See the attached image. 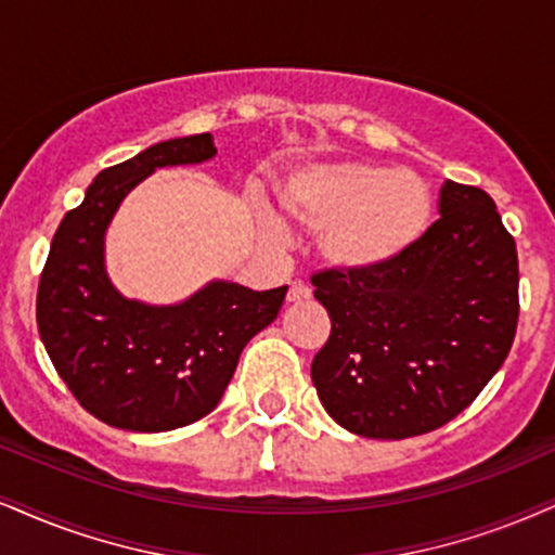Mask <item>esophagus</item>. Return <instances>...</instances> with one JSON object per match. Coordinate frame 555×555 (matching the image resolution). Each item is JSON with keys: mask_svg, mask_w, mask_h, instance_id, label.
Listing matches in <instances>:
<instances>
[{"mask_svg": "<svg viewBox=\"0 0 555 555\" xmlns=\"http://www.w3.org/2000/svg\"><path fill=\"white\" fill-rule=\"evenodd\" d=\"M311 298V288L304 283V280H293L288 288V300H306Z\"/></svg>", "mask_w": 555, "mask_h": 555, "instance_id": "obj_1", "label": "esophagus"}]
</instances>
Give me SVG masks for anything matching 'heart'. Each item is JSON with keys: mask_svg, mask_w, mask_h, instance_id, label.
Masks as SVG:
<instances>
[{"mask_svg": "<svg viewBox=\"0 0 555 555\" xmlns=\"http://www.w3.org/2000/svg\"><path fill=\"white\" fill-rule=\"evenodd\" d=\"M280 208L296 223L321 229V259L341 272L386 270L424 242L435 195L420 175L373 162H337L293 175ZM267 231H275L262 218Z\"/></svg>", "mask_w": 555, "mask_h": 555, "instance_id": "1", "label": "heart"}]
</instances>
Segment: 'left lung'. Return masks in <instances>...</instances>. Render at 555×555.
<instances>
[{"mask_svg": "<svg viewBox=\"0 0 555 555\" xmlns=\"http://www.w3.org/2000/svg\"><path fill=\"white\" fill-rule=\"evenodd\" d=\"M332 319L311 362L324 409L373 440L455 420L507 360L519 317L515 238L481 188L444 180L424 242L375 272L321 270Z\"/></svg>", "mask_w": 555, "mask_h": 555, "instance_id": "8db88e82", "label": "left lung"}]
</instances>
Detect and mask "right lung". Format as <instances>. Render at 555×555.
I'll return each instance as SVG.
<instances>
[{
	"label": "right lung",
	"instance_id": "obj_1",
	"mask_svg": "<svg viewBox=\"0 0 555 555\" xmlns=\"http://www.w3.org/2000/svg\"><path fill=\"white\" fill-rule=\"evenodd\" d=\"M214 154V135L197 133L102 169L53 234L36 300L40 339L74 399L111 427L167 433L214 412L246 341L285 300L288 285L210 283L159 309L126 300L105 275V229L122 197L154 169Z\"/></svg>",
	"mask_w": 555,
	"mask_h": 555
}]
</instances>
